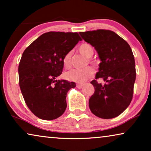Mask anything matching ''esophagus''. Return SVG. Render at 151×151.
Returning <instances> with one entry per match:
<instances>
[{"label":"esophagus","instance_id":"34e87169","mask_svg":"<svg viewBox=\"0 0 151 151\" xmlns=\"http://www.w3.org/2000/svg\"><path fill=\"white\" fill-rule=\"evenodd\" d=\"M84 86V84H76V87H77L78 88H82V86Z\"/></svg>","mask_w":151,"mask_h":151}]
</instances>
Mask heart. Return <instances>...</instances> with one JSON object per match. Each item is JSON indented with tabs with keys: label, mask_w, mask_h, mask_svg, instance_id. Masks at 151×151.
Segmentation results:
<instances>
[{
	"label": "heart",
	"mask_w": 151,
	"mask_h": 151,
	"mask_svg": "<svg viewBox=\"0 0 151 151\" xmlns=\"http://www.w3.org/2000/svg\"><path fill=\"white\" fill-rule=\"evenodd\" d=\"M78 51L86 58H91L94 53L93 47L89 43L86 42L82 43V44L80 45L78 47ZM71 53L69 52L67 54H66L63 58L64 67L67 68V69H69L71 67ZM88 61L93 66H96V62L91 60V59H88ZM93 75V71L91 68L86 67L81 70H70V71L66 72L65 77L66 79L69 80V81L82 83V82H85L86 80H88V78H91Z\"/></svg>",
	"instance_id": "b5f03b06"
}]
</instances>
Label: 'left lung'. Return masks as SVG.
Instances as JSON below:
<instances>
[{"mask_svg":"<svg viewBox=\"0 0 151 151\" xmlns=\"http://www.w3.org/2000/svg\"><path fill=\"white\" fill-rule=\"evenodd\" d=\"M80 34L95 47L101 61L96 80L91 82L95 92L88 102L90 110L103 119L118 116L133 98L136 71L131 47L111 30L88 31ZM99 78L104 80V85L97 82Z\"/></svg>","mask_w":151,"mask_h":151,"instance_id":"1","label":"left lung"}]
</instances>
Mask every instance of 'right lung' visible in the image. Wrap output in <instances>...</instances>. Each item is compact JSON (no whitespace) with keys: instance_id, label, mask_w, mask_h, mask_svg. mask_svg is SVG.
Returning a JSON list of instances; mask_svg holds the SVG:
<instances>
[{"instance_id":"add662e5","label":"right lung","mask_w":151,"mask_h":151,"mask_svg":"<svg viewBox=\"0 0 151 151\" xmlns=\"http://www.w3.org/2000/svg\"><path fill=\"white\" fill-rule=\"evenodd\" d=\"M82 40L77 32L45 33L26 48L18 66L19 85L24 102L39 118L52 120L67 108L66 97L76 83L56 78L63 58Z\"/></svg>"}]
</instances>
